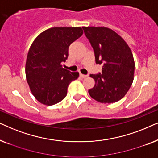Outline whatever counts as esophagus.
I'll list each match as a JSON object with an SVG mask.
<instances>
[{
	"mask_svg": "<svg viewBox=\"0 0 158 158\" xmlns=\"http://www.w3.org/2000/svg\"><path fill=\"white\" fill-rule=\"evenodd\" d=\"M80 76H81L82 78H85V77H88V75H83V74H80Z\"/></svg>",
	"mask_w": 158,
	"mask_h": 158,
	"instance_id": "1",
	"label": "esophagus"
}]
</instances>
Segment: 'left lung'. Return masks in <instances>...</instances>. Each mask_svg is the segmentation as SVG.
Masks as SVG:
<instances>
[{"mask_svg":"<svg viewBox=\"0 0 158 158\" xmlns=\"http://www.w3.org/2000/svg\"><path fill=\"white\" fill-rule=\"evenodd\" d=\"M90 41L96 64H103L102 72L90 75L95 85L88 90L92 98L102 103L117 102L130 88L134 80L135 60L129 45L109 28L83 27Z\"/></svg>","mask_w":158,"mask_h":158,"instance_id":"left-lung-1","label":"left lung"}]
</instances>
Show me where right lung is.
Returning <instances> with one entry per match:
<instances>
[{
    "instance_id": "right-lung-1",
    "label": "right lung",
    "mask_w": 158,
    "mask_h": 158,
    "mask_svg": "<svg viewBox=\"0 0 158 158\" xmlns=\"http://www.w3.org/2000/svg\"><path fill=\"white\" fill-rule=\"evenodd\" d=\"M83 33L81 27H53L34 40L26 62V77L30 90L39 102L52 106L63 100L71 82L79 76L62 68L68 48Z\"/></svg>"
}]
</instances>
